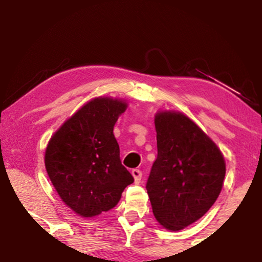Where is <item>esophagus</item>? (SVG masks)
<instances>
[{"mask_svg":"<svg viewBox=\"0 0 262 262\" xmlns=\"http://www.w3.org/2000/svg\"><path fill=\"white\" fill-rule=\"evenodd\" d=\"M132 174L134 177L135 184H140L141 178H142V172L139 170V168H134V170L132 171Z\"/></svg>","mask_w":262,"mask_h":262,"instance_id":"1","label":"esophagus"}]
</instances>
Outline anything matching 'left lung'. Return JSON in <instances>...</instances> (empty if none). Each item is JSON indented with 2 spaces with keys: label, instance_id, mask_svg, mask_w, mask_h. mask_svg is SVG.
<instances>
[{
  "label": "left lung",
  "instance_id": "1",
  "mask_svg": "<svg viewBox=\"0 0 262 262\" xmlns=\"http://www.w3.org/2000/svg\"><path fill=\"white\" fill-rule=\"evenodd\" d=\"M155 127L157 158L145 187L156 220L179 231L201 219L217 200L225 177L224 157L183 113L158 112Z\"/></svg>",
  "mask_w": 262,
  "mask_h": 262
}]
</instances>
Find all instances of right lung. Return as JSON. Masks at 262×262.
<instances>
[{
  "label": "right lung",
  "instance_id": "add662e5",
  "mask_svg": "<svg viewBox=\"0 0 262 262\" xmlns=\"http://www.w3.org/2000/svg\"><path fill=\"white\" fill-rule=\"evenodd\" d=\"M126 108L127 103L120 99H92L48 142V177L62 201L79 216L92 217L112 209L123 189L134 183L121 164L113 134L115 122Z\"/></svg>",
  "mask_w": 262,
  "mask_h": 262
}]
</instances>
